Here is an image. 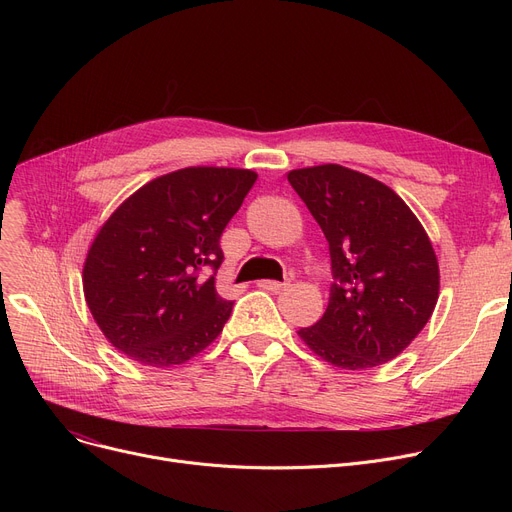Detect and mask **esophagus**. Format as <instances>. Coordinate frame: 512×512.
Masks as SVG:
<instances>
[{"label": "esophagus", "instance_id": "34e87169", "mask_svg": "<svg viewBox=\"0 0 512 512\" xmlns=\"http://www.w3.org/2000/svg\"><path fill=\"white\" fill-rule=\"evenodd\" d=\"M259 288L270 290V292H280L286 288L284 282H276V280H259Z\"/></svg>", "mask_w": 512, "mask_h": 512}]
</instances>
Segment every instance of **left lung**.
<instances>
[{"instance_id":"8db88e82","label":"left lung","mask_w":512,"mask_h":512,"mask_svg":"<svg viewBox=\"0 0 512 512\" xmlns=\"http://www.w3.org/2000/svg\"><path fill=\"white\" fill-rule=\"evenodd\" d=\"M330 245V303L301 340L334 367L361 371L398 357L425 328L440 267L425 228L390 186L338 164L290 170Z\"/></svg>"}]
</instances>
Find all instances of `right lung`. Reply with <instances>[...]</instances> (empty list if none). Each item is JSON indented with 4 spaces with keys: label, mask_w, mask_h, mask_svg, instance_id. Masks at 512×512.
Masks as SVG:
<instances>
[{
    "label": "right lung",
    "mask_w": 512,
    "mask_h": 512,
    "mask_svg": "<svg viewBox=\"0 0 512 512\" xmlns=\"http://www.w3.org/2000/svg\"><path fill=\"white\" fill-rule=\"evenodd\" d=\"M257 174L193 166L143 184L97 230L83 267L95 324L147 367L182 365L220 336L232 313L215 290L220 236Z\"/></svg>",
    "instance_id": "add662e5"
}]
</instances>
